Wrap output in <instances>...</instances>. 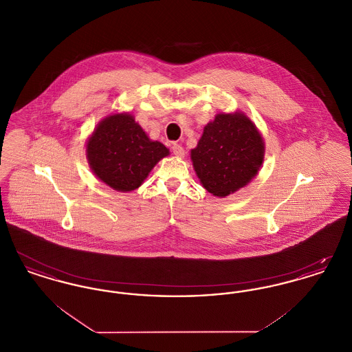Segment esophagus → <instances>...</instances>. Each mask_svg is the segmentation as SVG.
I'll use <instances>...</instances> for the list:
<instances>
[{
    "instance_id": "obj_1",
    "label": "esophagus",
    "mask_w": 352,
    "mask_h": 352,
    "mask_svg": "<svg viewBox=\"0 0 352 352\" xmlns=\"http://www.w3.org/2000/svg\"><path fill=\"white\" fill-rule=\"evenodd\" d=\"M171 151H173V154L174 155H177V157H184V149L182 145H179V144H173V146H171Z\"/></svg>"
}]
</instances>
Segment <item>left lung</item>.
Returning <instances> with one entry per match:
<instances>
[{
	"mask_svg": "<svg viewBox=\"0 0 352 352\" xmlns=\"http://www.w3.org/2000/svg\"><path fill=\"white\" fill-rule=\"evenodd\" d=\"M191 160L203 187L224 198L257 174L264 160V141L244 113H219L204 128Z\"/></svg>",
	"mask_w": 352,
	"mask_h": 352,
	"instance_id": "1",
	"label": "left lung"
}]
</instances>
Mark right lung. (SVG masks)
<instances>
[{"mask_svg": "<svg viewBox=\"0 0 352 352\" xmlns=\"http://www.w3.org/2000/svg\"><path fill=\"white\" fill-rule=\"evenodd\" d=\"M168 148L151 141L133 116L104 118L87 144L89 166L104 184L118 191L138 188Z\"/></svg>", "mask_w": 352, "mask_h": 352, "instance_id": "obj_1", "label": "right lung"}]
</instances>
